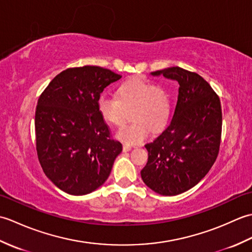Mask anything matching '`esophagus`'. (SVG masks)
<instances>
[{
	"label": "esophagus",
	"instance_id": "1",
	"mask_svg": "<svg viewBox=\"0 0 252 252\" xmlns=\"http://www.w3.org/2000/svg\"><path fill=\"white\" fill-rule=\"evenodd\" d=\"M122 149H123V152L126 153V152H130L132 147L130 145H126V144H125V145H123V147H122Z\"/></svg>",
	"mask_w": 252,
	"mask_h": 252
}]
</instances>
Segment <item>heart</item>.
<instances>
[{"mask_svg": "<svg viewBox=\"0 0 252 252\" xmlns=\"http://www.w3.org/2000/svg\"><path fill=\"white\" fill-rule=\"evenodd\" d=\"M97 109L101 118L114 126L125 125L131 112L132 123L122 127L117 138L135 145L147 140L151 130L160 132L167 125L170 98L163 88L135 78L118 87L117 98L101 95Z\"/></svg>", "mask_w": 252, "mask_h": 252, "instance_id": "obj_1", "label": "heart"}]
</instances>
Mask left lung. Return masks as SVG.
<instances>
[{
	"label": "left lung",
	"mask_w": 252,
	"mask_h": 252,
	"mask_svg": "<svg viewBox=\"0 0 252 252\" xmlns=\"http://www.w3.org/2000/svg\"><path fill=\"white\" fill-rule=\"evenodd\" d=\"M151 74L175 80L180 88L170 125L145 145L148 161L141 176L157 194L175 196L199 183L216 161L221 142V103L196 72L169 67Z\"/></svg>",
	"instance_id": "8db88e82"
}]
</instances>
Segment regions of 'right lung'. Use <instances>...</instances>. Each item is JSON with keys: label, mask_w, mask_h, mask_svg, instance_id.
Returning <instances> with one entry per match:
<instances>
[{"label": "right lung", "mask_w": 252, "mask_h": 252, "mask_svg": "<svg viewBox=\"0 0 252 252\" xmlns=\"http://www.w3.org/2000/svg\"><path fill=\"white\" fill-rule=\"evenodd\" d=\"M120 78L97 66L69 68L52 80L37 100V158L49 180L67 194L82 196L97 189L122 152L97 109L100 93Z\"/></svg>", "instance_id": "add662e5"}]
</instances>
